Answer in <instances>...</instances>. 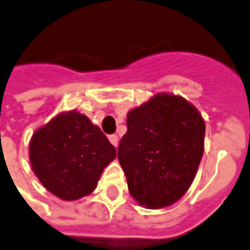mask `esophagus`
Masks as SVG:
<instances>
[{"instance_id":"obj_1","label":"esophagus","mask_w":250,"mask_h":250,"mask_svg":"<svg viewBox=\"0 0 250 250\" xmlns=\"http://www.w3.org/2000/svg\"><path fill=\"white\" fill-rule=\"evenodd\" d=\"M108 140H110L111 144H112L114 147H118L119 139H118V136H116V135H110V136H108Z\"/></svg>"}]
</instances>
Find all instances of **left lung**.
Listing matches in <instances>:
<instances>
[{
	"mask_svg": "<svg viewBox=\"0 0 250 250\" xmlns=\"http://www.w3.org/2000/svg\"><path fill=\"white\" fill-rule=\"evenodd\" d=\"M204 136L203 116L180 95L159 92L131 108L118 160L135 201L162 209L180 200L199 169Z\"/></svg>",
	"mask_w": 250,
	"mask_h": 250,
	"instance_id": "left-lung-1",
	"label": "left lung"
}]
</instances>
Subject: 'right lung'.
<instances>
[{
	"instance_id": "right-lung-1",
	"label": "right lung",
	"mask_w": 250,
	"mask_h": 250,
	"mask_svg": "<svg viewBox=\"0 0 250 250\" xmlns=\"http://www.w3.org/2000/svg\"><path fill=\"white\" fill-rule=\"evenodd\" d=\"M116 149L98 125L79 111H63L38 127L29 143L31 169L46 189L64 201L97 188Z\"/></svg>"
}]
</instances>
